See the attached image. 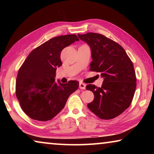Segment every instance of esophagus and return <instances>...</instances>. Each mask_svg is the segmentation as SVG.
<instances>
[{
  "label": "esophagus",
  "instance_id": "1",
  "mask_svg": "<svg viewBox=\"0 0 154 154\" xmlns=\"http://www.w3.org/2000/svg\"><path fill=\"white\" fill-rule=\"evenodd\" d=\"M79 88L82 90H85V84L82 82L79 83Z\"/></svg>",
  "mask_w": 154,
  "mask_h": 154
}]
</instances>
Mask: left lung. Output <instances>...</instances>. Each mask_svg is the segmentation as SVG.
<instances>
[{
	"mask_svg": "<svg viewBox=\"0 0 154 154\" xmlns=\"http://www.w3.org/2000/svg\"><path fill=\"white\" fill-rule=\"evenodd\" d=\"M78 36L91 48L90 70L104 78L101 87H85L94 95L88 107L101 119H113L129 107L134 97L137 78L132 62L120 45L105 36L88 32Z\"/></svg>",
	"mask_w": 154,
	"mask_h": 154,
	"instance_id": "1",
	"label": "left lung"
}]
</instances>
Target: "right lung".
<instances>
[{"instance_id": "1", "label": "right lung", "mask_w": 154, "mask_h": 154, "mask_svg": "<svg viewBox=\"0 0 154 154\" xmlns=\"http://www.w3.org/2000/svg\"><path fill=\"white\" fill-rule=\"evenodd\" d=\"M75 41H79L76 35L52 38L33 49L20 68L15 94L23 111L32 119L51 120L79 88L77 81L55 82L56 69L62 64L61 51Z\"/></svg>"}]
</instances>
